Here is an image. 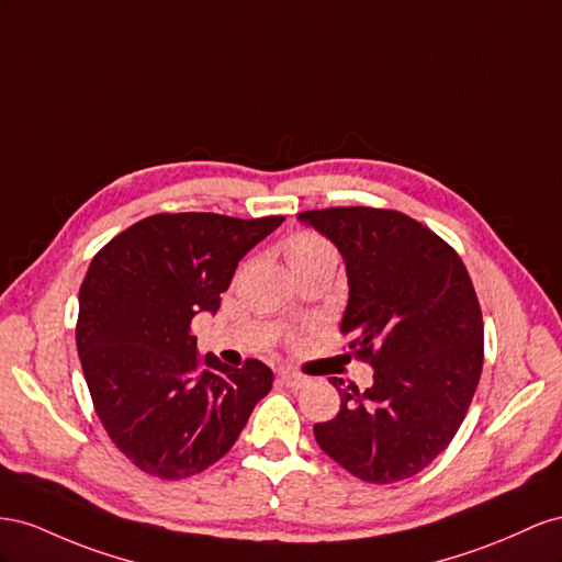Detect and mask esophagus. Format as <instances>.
<instances>
[{
	"label": "esophagus",
	"instance_id": "34e87169",
	"mask_svg": "<svg viewBox=\"0 0 562 562\" xmlns=\"http://www.w3.org/2000/svg\"><path fill=\"white\" fill-rule=\"evenodd\" d=\"M280 381L284 383L286 389H303L306 386V383H311V379L308 376H303V374H299V372H292V370H282L280 372Z\"/></svg>",
	"mask_w": 562,
	"mask_h": 562
}]
</instances>
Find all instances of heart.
<instances>
[{
	"label": "heart",
	"instance_id": "obj_1",
	"mask_svg": "<svg viewBox=\"0 0 562 562\" xmlns=\"http://www.w3.org/2000/svg\"><path fill=\"white\" fill-rule=\"evenodd\" d=\"M317 259H336V249L327 237L313 231H301L286 243V261L290 263H308Z\"/></svg>",
	"mask_w": 562,
	"mask_h": 562
}]
</instances>
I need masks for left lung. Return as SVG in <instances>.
<instances>
[{
  "label": "left lung",
  "instance_id": "1",
  "mask_svg": "<svg viewBox=\"0 0 562 562\" xmlns=\"http://www.w3.org/2000/svg\"><path fill=\"white\" fill-rule=\"evenodd\" d=\"M299 218L339 247L350 286L341 334L350 356L374 367L364 393L329 379L341 409L313 426L315 440L364 483H400L447 450L483 374L471 276L440 235L403 212L329 206Z\"/></svg>",
  "mask_w": 562,
  "mask_h": 562
}]
</instances>
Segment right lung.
Segmentation results:
<instances>
[{
	"label": "right lung",
	"instance_id": "1",
	"mask_svg": "<svg viewBox=\"0 0 562 562\" xmlns=\"http://www.w3.org/2000/svg\"><path fill=\"white\" fill-rule=\"evenodd\" d=\"M282 221L155 214L91 259L79 286V362L110 440L143 473L183 480L210 469L270 391L259 360L235 370L202 358L190 323L218 311L239 259Z\"/></svg>",
	"mask_w": 562,
	"mask_h": 562
}]
</instances>
